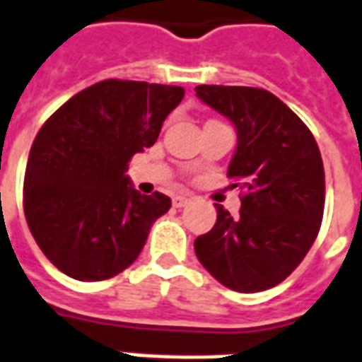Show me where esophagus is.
Listing matches in <instances>:
<instances>
[{
  "mask_svg": "<svg viewBox=\"0 0 362 362\" xmlns=\"http://www.w3.org/2000/svg\"><path fill=\"white\" fill-rule=\"evenodd\" d=\"M189 202H192V199H189L188 195H174V197H173V205L176 209L186 207V205H188Z\"/></svg>",
  "mask_w": 362,
  "mask_h": 362,
  "instance_id": "34e87169",
  "label": "esophagus"
}]
</instances>
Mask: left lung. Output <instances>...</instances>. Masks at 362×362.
I'll return each instance as SVG.
<instances>
[{"label":"left lung","instance_id":"1","mask_svg":"<svg viewBox=\"0 0 362 362\" xmlns=\"http://www.w3.org/2000/svg\"><path fill=\"white\" fill-rule=\"evenodd\" d=\"M197 98L234 122L232 186L240 215L216 203V224L195 240L199 263L222 286L253 293L274 288L299 267L324 215V165L315 136L263 88L197 86Z\"/></svg>","mask_w":362,"mask_h":362}]
</instances>
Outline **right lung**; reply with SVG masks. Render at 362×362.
Returning a JSON list of instances; mask_svg holds the SVG:
<instances>
[{
  "mask_svg": "<svg viewBox=\"0 0 362 362\" xmlns=\"http://www.w3.org/2000/svg\"><path fill=\"white\" fill-rule=\"evenodd\" d=\"M184 98L180 86L103 80L45 120L30 147L23 205L34 240L66 276L98 282L138 259L170 197L141 195L127 170Z\"/></svg>",
  "mask_w": 362,
  "mask_h": 362,
  "instance_id": "obj_1",
  "label": "right lung"
}]
</instances>
